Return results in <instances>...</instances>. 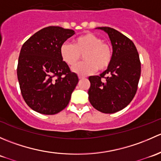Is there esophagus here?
<instances>
[{
  "label": "esophagus",
  "mask_w": 161,
  "mask_h": 161,
  "mask_svg": "<svg viewBox=\"0 0 161 161\" xmlns=\"http://www.w3.org/2000/svg\"><path fill=\"white\" fill-rule=\"evenodd\" d=\"M79 79H85V77H84V76H82V75H79Z\"/></svg>",
  "instance_id": "1"
}]
</instances>
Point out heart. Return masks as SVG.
Returning <instances> with one entry per match:
<instances>
[{
    "instance_id": "obj_1",
    "label": "heart",
    "mask_w": 161,
    "mask_h": 161,
    "mask_svg": "<svg viewBox=\"0 0 161 161\" xmlns=\"http://www.w3.org/2000/svg\"><path fill=\"white\" fill-rule=\"evenodd\" d=\"M84 55L85 61L71 68L75 73L86 75L94 72L97 69L105 70L111 64L112 50L109 43L102 41L98 36L86 32L79 36L72 43L64 42L60 47V55L65 64L74 65Z\"/></svg>"
}]
</instances>
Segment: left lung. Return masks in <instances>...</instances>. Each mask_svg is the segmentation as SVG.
<instances>
[{"label":"left lung","mask_w":161,"mask_h":161,"mask_svg":"<svg viewBox=\"0 0 161 161\" xmlns=\"http://www.w3.org/2000/svg\"><path fill=\"white\" fill-rule=\"evenodd\" d=\"M97 29L109 36L113 55L106 71L100 75L89 77V100L97 111L113 114L124 109L134 98L140 78L141 63L130 39L110 27Z\"/></svg>","instance_id":"obj_1"}]
</instances>
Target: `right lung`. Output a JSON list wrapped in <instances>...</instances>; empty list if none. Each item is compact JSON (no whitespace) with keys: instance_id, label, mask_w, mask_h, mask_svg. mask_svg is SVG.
<instances>
[{"instance_id":"1","label":"right lung","mask_w":161,"mask_h":161,"mask_svg":"<svg viewBox=\"0 0 161 161\" xmlns=\"http://www.w3.org/2000/svg\"><path fill=\"white\" fill-rule=\"evenodd\" d=\"M75 31L59 26L43 28L25 42L19 53L17 75L25 103L43 114H55L67 107L79 82L62 61L60 47Z\"/></svg>"}]
</instances>
